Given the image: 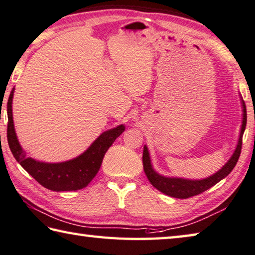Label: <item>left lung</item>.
Listing matches in <instances>:
<instances>
[{"label": "left lung", "instance_id": "obj_1", "mask_svg": "<svg viewBox=\"0 0 255 255\" xmlns=\"http://www.w3.org/2000/svg\"><path fill=\"white\" fill-rule=\"evenodd\" d=\"M243 106V121H242V128H241V133L239 137L238 145L234 151L233 155L231 159L225 163V166H223L222 169H220L216 173H214L213 176L205 178L202 180H189L184 179V178H169L159 175L158 172L154 171L151 164L150 160V153L148 151L146 145L143 148V157H142V162H143V169L146 177H148L149 181L152 184L154 188L161 191V193L166 194L168 196L175 198L186 199L193 196L199 195L204 193L205 190H207L216 185L217 182H220L222 179H224L226 176L230 175V172L233 170L236 162L240 158L241 149H242V139H243V133L247 127V107H245V103L242 101Z\"/></svg>", "mask_w": 255, "mask_h": 255}]
</instances>
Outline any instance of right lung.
Returning a JSON list of instances; mask_svg holds the SVG:
<instances>
[{
  "mask_svg": "<svg viewBox=\"0 0 255 255\" xmlns=\"http://www.w3.org/2000/svg\"><path fill=\"white\" fill-rule=\"evenodd\" d=\"M14 88L7 100V142L10 150L21 167L44 188L53 191H71L85 188L101 168L103 158L116 137L124 132V125H119L97 137L83 154L69 161L59 163L40 162L26 158L17 141L12 118V98Z\"/></svg>",
  "mask_w": 255,
  "mask_h": 255,
  "instance_id": "add662e5",
  "label": "right lung"
}]
</instances>
